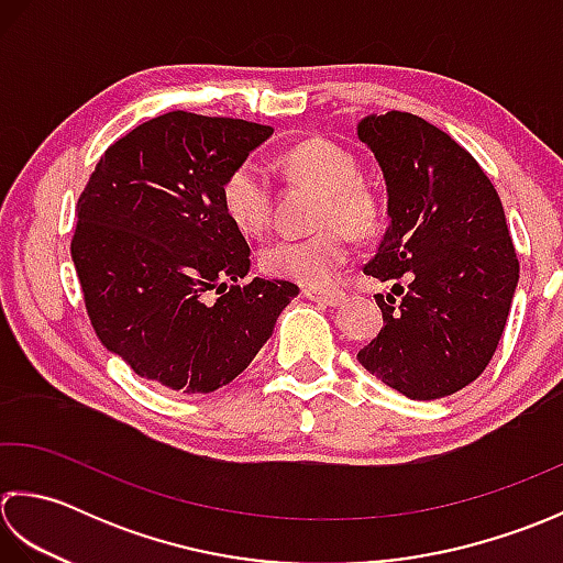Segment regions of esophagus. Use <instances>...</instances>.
I'll use <instances>...</instances> for the list:
<instances>
[{
  "mask_svg": "<svg viewBox=\"0 0 563 563\" xmlns=\"http://www.w3.org/2000/svg\"><path fill=\"white\" fill-rule=\"evenodd\" d=\"M303 296L308 301L323 303V306H342L345 303V291L340 289H303Z\"/></svg>",
  "mask_w": 563,
  "mask_h": 563,
  "instance_id": "34e87169",
  "label": "esophagus"
}]
</instances>
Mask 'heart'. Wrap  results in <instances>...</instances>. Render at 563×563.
Returning <instances> with one entry per match:
<instances>
[{
  "label": "heart",
  "instance_id": "obj_1",
  "mask_svg": "<svg viewBox=\"0 0 563 563\" xmlns=\"http://www.w3.org/2000/svg\"><path fill=\"white\" fill-rule=\"evenodd\" d=\"M279 167L298 185L318 189L316 233L279 238L262 250V269L272 277L323 289L352 255L350 233L374 235L382 225V199L360 177V163L325 137H308L282 153ZM221 206L240 233L262 235L272 225L274 191L267 172L252 159L238 163L221 181Z\"/></svg>",
  "mask_w": 563,
  "mask_h": 563
}]
</instances>
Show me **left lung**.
Instances as JSON below:
<instances>
[{
  "label": "left lung",
  "mask_w": 563,
  "mask_h": 563,
  "mask_svg": "<svg viewBox=\"0 0 563 563\" xmlns=\"http://www.w3.org/2000/svg\"><path fill=\"white\" fill-rule=\"evenodd\" d=\"M384 169L391 225L364 274L384 328L357 360L412 400L456 394L484 374L508 323L518 250L496 187L466 147L408 111L360 123Z\"/></svg>",
  "instance_id": "1"
}]
</instances>
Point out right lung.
I'll return each mask as SVG.
<instances>
[{"instance_id": "add662e5", "label": "right lung", "mask_w": 563, "mask_h": 563, "mask_svg": "<svg viewBox=\"0 0 563 563\" xmlns=\"http://www.w3.org/2000/svg\"><path fill=\"white\" fill-rule=\"evenodd\" d=\"M272 125L169 111L107 147L77 201L70 243L89 323L131 369L179 394H211L247 369L298 294L243 282L250 245L221 181Z\"/></svg>"}]
</instances>
